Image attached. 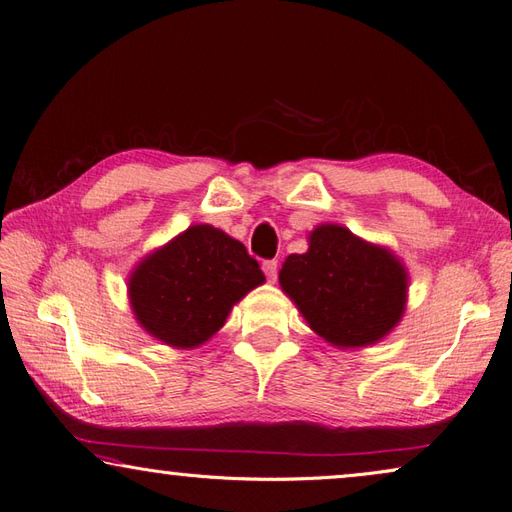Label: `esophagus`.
I'll use <instances>...</instances> for the list:
<instances>
[{
	"label": "esophagus",
	"instance_id": "esophagus-1",
	"mask_svg": "<svg viewBox=\"0 0 512 512\" xmlns=\"http://www.w3.org/2000/svg\"><path fill=\"white\" fill-rule=\"evenodd\" d=\"M261 268H264L268 281H275L277 275H279V261L277 259H266L264 264H261Z\"/></svg>",
	"mask_w": 512,
	"mask_h": 512
}]
</instances>
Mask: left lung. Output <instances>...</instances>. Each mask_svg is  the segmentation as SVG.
Masks as SVG:
<instances>
[{"instance_id": "8db88e82", "label": "left lung", "mask_w": 512, "mask_h": 512, "mask_svg": "<svg viewBox=\"0 0 512 512\" xmlns=\"http://www.w3.org/2000/svg\"><path fill=\"white\" fill-rule=\"evenodd\" d=\"M279 283L316 334L336 347L375 344L406 310L401 261L338 224L314 229L307 253L283 261Z\"/></svg>"}]
</instances>
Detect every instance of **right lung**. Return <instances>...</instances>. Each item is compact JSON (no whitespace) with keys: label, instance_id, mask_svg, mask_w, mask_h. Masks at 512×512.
Listing matches in <instances>:
<instances>
[{"label":"right lung","instance_id":"obj_1","mask_svg":"<svg viewBox=\"0 0 512 512\" xmlns=\"http://www.w3.org/2000/svg\"><path fill=\"white\" fill-rule=\"evenodd\" d=\"M264 281L242 242L196 224L141 261L128 279V299L150 336L176 349H194Z\"/></svg>","mask_w":512,"mask_h":512}]
</instances>
